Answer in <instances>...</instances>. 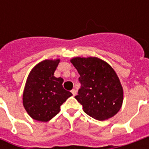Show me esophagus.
<instances>
[{"label":"esophagus","mask_w":149,"mask_h":149,"mask_svg":"<svg viewBox=\"0 0 149 149\" xmlns=\"http://www.w3.org/2000/svg\"><path fill=\"white\" fill-rule=\"evenodd\" d=\"M71 92H72V95H73V96H76V95H77V91H76V89H72Z\"/></svg>","instance_id":"1"}]
</instances>
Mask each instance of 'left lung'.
Listing matches in <instances>:
<instances>
[{"label": "left lung", "mask_w": 149, "mask_h": 149, "mask_svg": "<svg viewBox=\"0 0 149 149\" xmlns=\"http://www.w3.org/2000/svg\"><path fill=\"white\" fill-rule=\"evenodd\" d=\"M70 61L80 74L81 88L75 98L84 112L98 120L114 116L122 106L124 91L111 65L95 56H77Z\"/></svg>", "instance_id": "left-lung-1"}]
</instances>
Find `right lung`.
Returning <instances> with one entry per match:
<instances>
[{"mask_svg":"<svg viewBox=\"0 0 149 149\" xmlns=\"http://www.w3.org/2000/svg\"><path fill=\"white\" fill-rule=\"evenodd\" d=\"M60 59L45 60L35 65L28 76L23 105L28 114L37 121L47 122L61 111V105L72 96L63 88L64 80L55 77Z\"/></svg>","mask_w":149,"mask_h":149,"instance_id":"right-lung-1","label":"right lung"}]
</instances>
